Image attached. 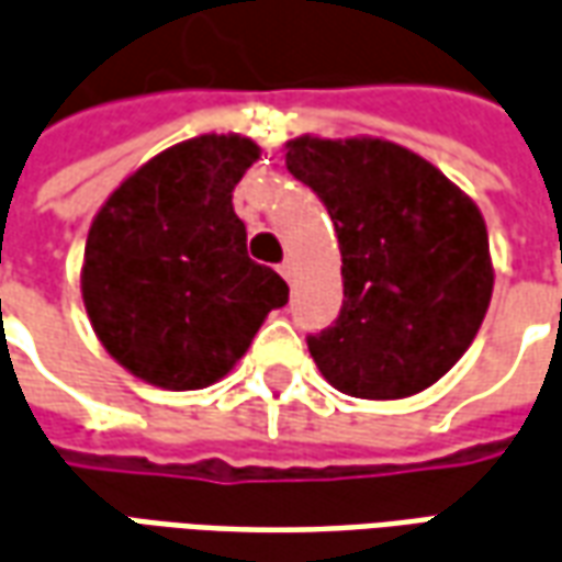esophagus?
I'll return each instance as SVG.
<instances>
[{"label": "esophagus", "instance_id": "34e87169", "mask_svg": "<svg viewBox=\"0 0 562 562\" xmlns=\"http://www.w3.org/2000/svg\"><path fill=\"white\" fill-rule=\"evenodd\" d=\"M278 272L284 274V278H288L290 284H293V278H296V262H293V260H284V262H281V266H278Z\"/></svg>", "mask_w": 562, "mask_h": 562}]
</instances>
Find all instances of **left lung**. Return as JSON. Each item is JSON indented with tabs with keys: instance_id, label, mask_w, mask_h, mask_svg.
Instances as JSON below:
<instances>
[{
	"instance_id": "obj_1",
	"label": "left lung",
	"mask_w": 562,
	"mask_h": 562,
	"mask_svg": "<svg viewBox=\"0 0 562 562\" xmlns=\"http://www.w3.org/2000/svg\"><path fill=\"white\" fill-rule=\"evenodd\" d=\"M288 172L333 217L345 300L305 338L341 393L402 400L436 384L491 305L487 226L475 202L405 147L381 138L288 145Z\"/></svg>"
}]
</instances>
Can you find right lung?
Masks as SVG:
<instances>
[{
  "mask_svg": "<svg viewBox=\"0 0 562 562\" xmlns=\"http://www.w3.org/2000/svg\"><path fill=\"white\" fill-rule=\"evenodd\" d=\"M260 157L241 135H199L126 178L87 236L81 293L105 351L147 384L199 390L224 378L284 278L248 257L233 190Z\"/></svg>",
  "mask_w": 562,
  "mask_h": 562,
  "instance_id": "1",
  "label": "right lung"
}]
</instances>
